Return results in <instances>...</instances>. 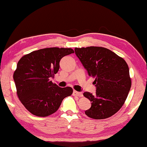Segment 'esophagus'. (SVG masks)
I'll return each mask as SVG.
<instances>
[{"label":"esophagus","instance_id":"1","mask_svg":"<svg viewBox=\"0 0 147 147\" xmlns=\"http://www.w3.org/2000/svg\"><path fill=\"white\" fill-rule=\"evenodd\" d=\"M73 95H74V96H78V97H82V96H83V93H82V92H78V91H76V90H74L73 92Z\"/></svg>","mask_w":147,"mask_h":147}]
</instances>
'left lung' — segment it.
Returning <instances> with one entry per match:
<instances>
[{
  "mask_svg": "<svg viewBox=\"0 0 147 147\" xmlns=\"http://www.w3.org/2000/svg\"><path fill=\"white\" fill-rule=\"evenodd\" d=\"M75 53L88 76L95 79L96 87V94L84 92L92 105L85 114L95 119L111 117L122 107L130 90L128 64L117 54L102 47L76 48Z\"/></svg>",
  "mask_w": 147,
  "mask_h": 147,
  "instance_id": "1",
  "label": "left lung"
}]
</instances>
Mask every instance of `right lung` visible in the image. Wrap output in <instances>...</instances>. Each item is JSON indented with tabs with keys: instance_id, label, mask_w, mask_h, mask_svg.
<instances>
[{
	"instance_id": "obj_1",
	"label": "right lung",
	"mask_w": 147,
	"mask_h": 147,
	"mask_svg": "<svg viewBox=\"0 0 147 147\" xmlns=\"http://www.w3.org/2000/svg\"><path fill=\"white\" fill-rule=\"evenodd\" d=\"M71 48H48L27 54L20 59L13 74L17 96L32 114L46 117L59 109L64 98L71 96V87L61 88L50 79L57 73L63 57Z\"/></svg>"
}]
</instances>
